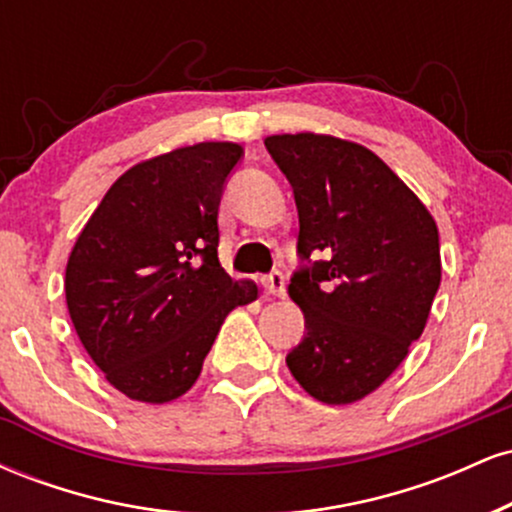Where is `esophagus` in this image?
<instances>
[{
  "mask_svg": "<svg viewBox=\"0 0 512 512\" xmlns=\"http://www.w3.org/2000/svg\"><path fill=\"white\" fill-rule=\"evenodd\" d=\"M262 286H264V293H269V296H276L281 298L286 293V281H284V274L281 272H272L267 274L262 279Z\"/></svg>",
  "mask_w": 512,
  "mask_h": 512,
  "instance_id": "obj_1",
  "label": "esophagus"
}]
</instances>
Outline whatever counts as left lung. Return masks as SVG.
<instances>
[{
    "label": "left lung",
    "mask_w": 512,
    "mask_h": 512,
    "mask_svg": "<svg viewBox=\"0 0 512 512\" xmlns=\"http://www.w3.org/2000/svg\"><path fill=\"white\" fill-rule=\"evenodd\" d=\"M264 146L293 187L298 255H323L289 284L308 332L286 366L317 402H358L424 332L440 286L438 226L366 146L315 132Z\"/></svg>",
    "instance_id": "8db88e82"
}]
</instances>
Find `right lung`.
Listing matches in <instances>:
<instances>
[{
	"label": "right lung",
	"mask_w": 512,
	"mask_h": 512,
	"mask_svg": "<svg viewBox=\"0 0 512 512\" xmlns=\"http://www.w3.org/2000/svg\"><path fill=\"white\" fill-rule=\"evenodd\" d=\"M243 156L202 142L137 163L105 192L67 262L81 344L122 395L166 404L197 383L223 320L257 301L219 262V204Z\"/></svg>",
	"instance_id": "1"
}]
</instances>
